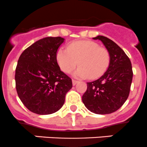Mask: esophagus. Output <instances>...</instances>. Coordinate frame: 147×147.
I'll list each match as a JSON object with an SVG mask.
<instances>
[{"label":"esophagus","instance_id":"1","mask_svg":"<svg viewBox=\"0 0 147 147\" xmlns=\"http://www.w3.org/2000/svg\"><path fill=\"white\" fill-rule=\"evenodd\" d=\"M78 82V80H72V84H73V85H75V84H76Z\"/></svg>","mask_w":147,"mask_h":147}]
</instances>
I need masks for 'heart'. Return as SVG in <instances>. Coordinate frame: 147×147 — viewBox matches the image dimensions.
<instances>
[{
    "label": "heart",
    "mask_w": 147,
    "mask_h": 147,
    "mask_svg": "<svg viewBox=\"0 0 147 147\" xmlns=\"http://www.w3.org/2000/svg\"><path fill=\"white\" fill-rule=\"evenodd\" d=\"M56 58L64 72H71L78 63L80 67L75 72V76L82 78L90 77L92 79L101 77L110 63L109 51L90 40L71 42L67 49L60 47L57 52Z\"/></svg>",
    "instance_id": "1"
}]
</instances>
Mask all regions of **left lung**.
<instances>
[{
  "mask_svg": "<svg viewBox=\"0 0 147 147\" xmlns=\"http://www.w3.org/2000/svg\"><path fill=\"white\" fill-rule=\"evenodd\" d=\"M93 39L102 41L110 54V63L102 77L87 82L82 102L93 113L111 114L119 109L128 98L132 82V67L124 50L112 40L102 35Z\"/></svg>",
  "mask_w": 147,
  "mask_h": 147,
  "instance_id": "1",
  "label": "left lung"
}]
</instances>
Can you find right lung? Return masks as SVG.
<instances>
[{"label": "right lung", "mask_w": 147, "mask_h": 147, "mask_svg": "<svg viewBox=\"0 0 147 147\" xmlns=\"http://www.w3.org/2000/svg\"><path fill=\"white\" fill-rule=\"evenodd\" d=\"M65 39L47 37L34 42L20 55L16 69L18 95L30 112L50 115L65 103L72 88L70 78L60 70L56 58Z\"/></svg>", "instance_id": "add662e5"}]
</instances>
